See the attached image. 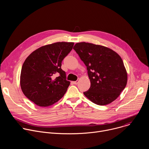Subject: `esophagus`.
<instances>
[{"instance_id":"34e87169","label":"esophagus","mask_w":149,"mask_h":149,"mask_svg":"<svg viewBox=\"0 0 149 149\" xmlns=\"http://www.w3.org/2000/svg\"><path fill=\"white\" fill-rule=\"evenodd\" d=\"M78 81H79L78 80H77V81H73V82H72V83H73L74 84H75V85H76V84H78Z\"/></svg>"}]
</instances>
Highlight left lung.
<instances>
[{
	"mask_svg": "<svg viewBox=\"0 0 149 149\" xmlns=\"http://www.w3.org/2000/svg\"><path fill=\"white\" fill-rule=\"evenodd\" d=\"M73 49L86 65L91 82L84 94L93 102L104 105L120 95L127 82V73L120 56L104 46L77 43Z\"/></svg>",
	"mask_w": 149,
	"mask_h": 149,
	"instance_id": "obj_1",
	"label": "left lung"
}]
</instances>
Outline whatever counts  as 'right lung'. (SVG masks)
<instances>
[{
  "label": "right lung",
  "mask_w": 149,
  "mask_h": 149,
  "mask_svg": "<svg viewBox=\"0 0 149 149\" xmlns=\"http://www.w3.org/2000/svg\"><path fill=\"white\" fill-rule=\"evenodd\" d=\"M74 42H56L41 47L25 59L21 70L20 84L24 95L39 107L58 101L70 82L61 69L62 60L72 50Z\"/></svg>",
  "instance_id": "1"
}]
</instances>
